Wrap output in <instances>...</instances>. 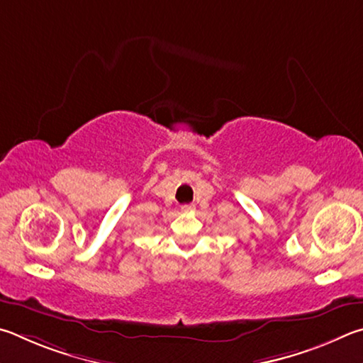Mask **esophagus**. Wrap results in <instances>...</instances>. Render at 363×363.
<instances>
[{"label":"esophagus","mask_w":363,"mask_h":363,"mask_svg":"<svg viewBox=\"0 0 363 363\" xmlns=\"http://www.w3.org/2000/svg\"><path fill=\"white\" fill-rule=\"evenodd\" d=\"M193 211H194V206L193 204L182 206V212H193Z\"/></svg>","instance_id":"esophagus-1"}]
</instances>
